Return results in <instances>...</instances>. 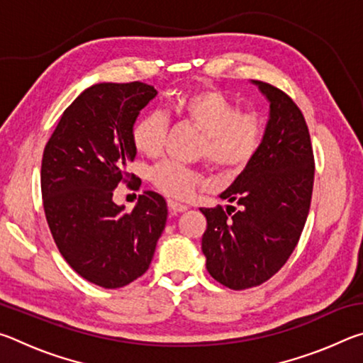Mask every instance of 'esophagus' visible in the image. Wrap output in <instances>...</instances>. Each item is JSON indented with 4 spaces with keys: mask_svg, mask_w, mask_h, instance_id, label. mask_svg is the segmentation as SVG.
Returning a JSON list of instances; mask_svg holds the SVG:
<instances>
[{
    "mask_svg": "<svg viewBox=\"0 0 363 363\" xmlns=\"http://www.w3.org/2000/svg\"><path fill=\"white\" fill-rule=\"evenodd\" d=\"M168 206L173 213H184V211H187V208H189L187 205H182V203H179V201H173V200H168Z\"/></svg>",
    "mask_w": 363,
    "mask_h": 363,
    "instance_id": "34e87169",
    "label": "esophagus"
}]
</instances>
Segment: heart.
<instances>
[{
  "label": "heart",
  "instance_id": "heart-1",
  "mask_svg": "<svg viewBox=\"0 0 363 363\" xmlns=\"http://www.w3.org/2000/svg\"><path fill=\"white\" fill-rule=\"evenodd\" d=\"M171 112L201 133L199 157L206 158L225 174L238 173L257 157L266 139V120L253 110H238L229 96L216 88H201L177 96ZM168 123L163 115L149 113L134 123L131 138L145 157L162 155ZM150 181L160 192L187 199L203 182L200 171L176 162H162L150 171Z\"/></svg>",
  "mask_w": 363,
  "mask_h": 363
}]
</instances>
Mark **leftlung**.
Masks as SVG:
<instances>
[{
	"instance_id": "obj_1",
	"label": "left lung",
	"mask_w": 363,
	"mask_h": 363,
	"mask_svg": "<svg viewBox=\"0 0 363 363\" xmlns=\"http://www.w3.org/2000/svg\"><path fill=\"white\" fill-rule=\"evenodd\" d=\"M255 83L270 102V118L257 157L220 195L237 206L200 208L206 218V269L230 290L261 285L285 266L314 189V150L303 112L281 89Z\"/></svg>"
}]
</instances>
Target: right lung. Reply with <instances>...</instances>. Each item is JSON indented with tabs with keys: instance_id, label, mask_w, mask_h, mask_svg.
<instances>
[{
	"instance_id": "obj_1",
	"label": "right lung",
	"mask_w": 363,
	"mask_h": 363,
	"mask_svg": "<svg viewBox=\"0 0 363 363\" xmlns=\"http://www.w3.org/2000/svg\"><path fill=\"white\" fill-rule=\"evenodd\" d=\"M157 91L143 82L99 83L64 110L41 160V195L56 247L91 284L121 288L149 269L167 224V201L139 196L133 211L113 203V189L140 179L126 167L136 157L131 131Z\"/></svg>"
}]
</instances>
